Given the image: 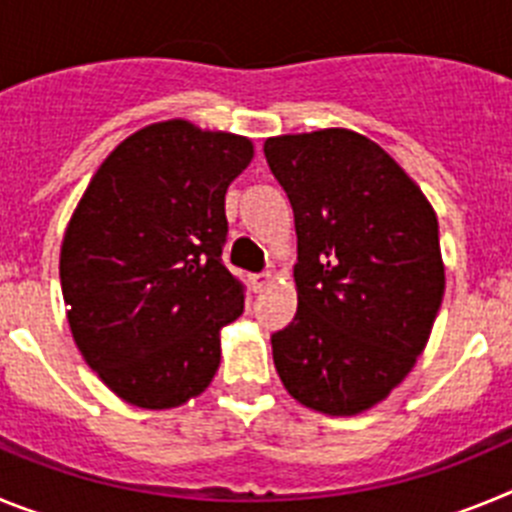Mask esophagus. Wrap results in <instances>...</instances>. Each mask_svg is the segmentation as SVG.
<instances>
[{"mask_svg":"<svg viewBox=\"0 0 512 512\" xmlns=\"http://www.w3.org/2000/svg\"><path fill=\"white\" fill-rule=\"evenodd\" d=\"M271 282V274L266 271V274H253L251 277V284H253V292H264L266 284Z\"/></svg>","mask_w":512,"mask_h":512,"instance_id":"1","label":"esophagus"}]
</instances>
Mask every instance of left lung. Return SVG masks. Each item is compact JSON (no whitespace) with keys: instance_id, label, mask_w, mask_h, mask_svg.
Instances as JSON below:
<instances>
[{"instance_id":"1","label":"left lung","mask_w":512,"mask_h":512,"mask_svg":"<svg viewBox=\"0 0 512 512\" xmlns=\"http://www.w3.org/2000/svg\"><path fill=\"white\" fill-rule=\"evenodd\" d=\"M295 212L297 315L271 336L300 405L359 415L408 377L443 300L431 202L390 153L346 128L266 138Z\"/></svg>"}]
</instances>
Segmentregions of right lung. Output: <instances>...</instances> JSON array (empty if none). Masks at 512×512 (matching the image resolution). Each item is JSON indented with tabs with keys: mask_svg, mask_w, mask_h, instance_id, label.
<instances>
[{
	"mask_svg": "<svg viewBox=\"0 0 512 512\" xmlns=\"http://www.w3.org/2000/svg\"><path fill=\"white\" fill-rule=\"evenodd\" d=\"M253 158L243 135L153 122L104 158L69 220L61 289L71 336L117 397L146 410L202 395L220 330L243 312L225 269V192Z\"/></svg>",
	"mask_w": 512,
	"mask_h": 512,
	"instance_id": "right-lung-1",
	"label": "right lung"
}]
</instances>
